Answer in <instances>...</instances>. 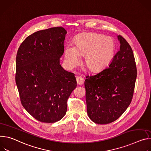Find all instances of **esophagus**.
I'll use <instances>...</instances> for the list:
<instances>
[{"mask_svg": "<svg viewBox=\"0 0 151 151\" xmlns=\"http://www.w3.org/2000/svg\"><path fill=\"white\" fill-rule=\"evenodd\" d=\"M76 80L78 85H81L83 84V83H84V78L81 76H77L76 77Z\"/></svg>", "mask_w": 151, "mask_h": 151, "instance_id": "obj_1", "label": "esophagus"}]
</instances>
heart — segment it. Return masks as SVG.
I'll return each instance as SVG.
<instances>
[{"label": "heart", "instance_id": "heart-1", "mask_svg": "<svg viewBox=\"0 0 151 151\" xmlns=\"http://www.w3.org/2000/svg\"><path fill=\"white\" fill-rule=\"evenodd\" d=\"M74 47L68 45L64 52L65 61L69 68H74L84 56L83 63L91 72L103 70L111 61L115 50V44L110 37L96 33H85L78 36Z\"/></svg>", "mask_w": 151, "mask_h": 151}]
</instances>
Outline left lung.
I'll use <instances>...</instances> for the list:
<instances>
[{
    "label": "left lung",
    "instance_id": "1",
    "mask_svg": "<svg viewBox=\"0 0 151 151\" xmlns=\"http://www.w3.org/2000/svg\"><path fill=\"white\" fill-rule=\"evenodd\" d=\"M120 50L109 65L85 81L87 113L98 124L116 119L129 106L134 91L137 68L132 50L128 42L118 36Z\"/></svg>",
    "mask_w": 151,
    "mask_h": 151
}]
</instances>
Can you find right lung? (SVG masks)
<instances>
[{
  "label": "right lung",
  "mask_w": 151,
  "mask_h": 151,
  "mask_svg": "<svg viewBox=\"0 0 151 151\" xmlns=\"http://www.w3.org/2000/svg\"><path fill=\"white\" fill-rule=\"evenodd\" d=\"M66 33L62 27L36 32L23 41L17 53L15 82L22 104L42 122L63 118L67 100L77 86L74 74L60 64Z\"/></svg>",
  "instance_id": "right-lung-1"
}]
</instances>
